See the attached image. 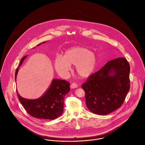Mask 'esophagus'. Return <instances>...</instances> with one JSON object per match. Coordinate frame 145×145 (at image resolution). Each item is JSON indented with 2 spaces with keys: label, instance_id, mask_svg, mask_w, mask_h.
<instances>
[{
  "label": "esophagus",
  "instance_id": "1",
  "mask_svg": "<svg viewBox=\"0 0 145 145\" xmlns=\"http://www.w3.org/2000/svg\"><path fill=\"white\" fill-rule=\"evenodd\" d=\"M70 87H71V88H72V89H74V88H77V87H78V85H77L76 83H72V84H71Z\"/></svg>",
  "mask_w": 145,
  "mask_h": 145
}]
</instances>
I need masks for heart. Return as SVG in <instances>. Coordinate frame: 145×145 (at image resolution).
<instances>
[{"label":"heart","instance_id":"heart-1","mask_svg":"<svg viewBox=\"0 0 145 145\" xmlns=\"http://www.w3.org/2000/svg\"><path fill=\"white\" fill-rule=\"evenodd\" d=\"M96 55L89 49L75 47L67 50L62 57L57 56L55 67L58 72L66 75L70 70V65H75L77 74L82 78H87L92 74L97 65Z\"/></svg>","mask_w":145,"mask_h":145}]
</instances>
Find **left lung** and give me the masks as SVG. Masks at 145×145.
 <instances>
[{
  "label": "left lung",
  "instance_id": "1",
  "mask_svg": "<svg viewBox=\"0 0 145 145\" xmlns=\"http://www.w3.org/2000/svg\"><path fill=\"white\" fill-rule=\"evenodd\" d=\"M130 66L124 57L108 61L82 85L88 108L97 115L108 114L121 107L130 89Z\"/></svg>",
  "mask_w": 145,
  "mask_h": 145
}]
</instances>
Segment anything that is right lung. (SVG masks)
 I'll return each instance as SVG.
<instances>
[{
    "label": "right lung",
    "mask_w": 145,
    "mask_h": 145,
    "mask_svg": "<svg viewBox=\"0 0 145 145\" xmlns=\"http://www.w3.org/2000/svg\"><path fill=\"white\" fill-rule=\"evenodd\" d=\"M26 56H24L21 59L16 70L15 79L19 67ZM70 83L68 82L65 80L53 79L45 94L37 99L24 98L20 96L17 91V93L21 103L31 116L42 119L53 120L62 115L63 111L64 98L70 91Z\"/></svg>",
    "instance_id": "right-lung-1"
}]
</instances>
